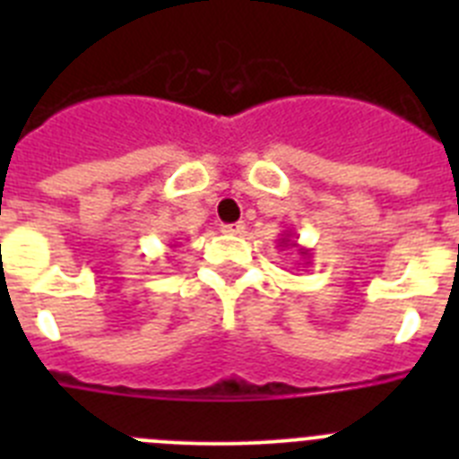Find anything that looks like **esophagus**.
<instances>
[{"label":"esophagus","instance_id":"1","mask_svg":"<svg viewBox=\"0 0 459 459\" xmlns=\"http://www.w3.org/2000/svg\"><path fill=\"white\" fill-rule=\"evenodd\" d=\"M246 225L243 222H232V225H222V232L225 234H243Z\"/></svg>","mask_w":459,"mask_h":459}]
</instances>
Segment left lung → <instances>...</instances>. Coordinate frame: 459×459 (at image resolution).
Wrapping results in <instances>:
<instances>
[{
    "label": "left lung",
    "instance_id": "left-lung-1",
    "mask_svg": "<svg viewBox=\"0 0 459 459\" xmlns=\"http://www.w3.org/2000/svg\"><path fill=\"white\" fill-rule=\"evenodd\" d=\"M296 234H291V232H287V234H282V237L278 238L280 243H282V248H285V246H291V248H296V253H299V257H301V262H303V266H307L310 264V250L307 248H303V246H299V243H296Z\"/></svg>",
    "mask_w": 459,
    "mask_h": 459
}]
</instances>
